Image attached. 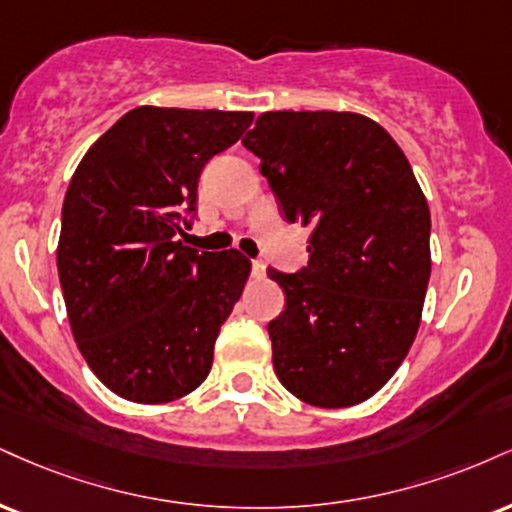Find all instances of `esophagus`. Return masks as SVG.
I'll return each mask as SVG.
<instances>
[{"label": "esophagus", "mask_w": 512, "mask_h": 512, "mask_svg": "<svg viewBox=\"0 0 512 512\" xmlns=\"http://www.w3.org/2000/svg\"><path fill=\"white\" fill-rule=\"evenodd\" d=\"M264 274H267V264L262 260L252 262V276H255V279H264Z\"/></svg>", "instance_id": "34e87169"}]
</instances>
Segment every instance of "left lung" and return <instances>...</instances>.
Here are the masks:
<instances>
[{
	"instance_id": "left-lung-1",
	"label": "left lung",
	"mask_w": 512,
	"mask_h": 512,
	"mask_svg": "<svg viewBox=\"0 0 512 512\" xmlns=\"http://www.w3.org/2000/svg\"><path fill=\"white\" fill-rule=\"evenodd\" d=\"M243 145L283 214L310 226L298 274L269 269L286 310L269 322L276 377L317 408H350L389 381L420 329L432 274L427 197L377 121L267 112Z\"/></svg>"
}]
</instances>
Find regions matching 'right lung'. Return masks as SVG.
<instances>
[{"mask_svg":"<svg viewBox=\"0 0 512 512\" xmlns=\"http://www.w3.org/2000/svg\"><path fill=\"white\" fill-rule=\"evenodd\" d=\"M252 119L147 104L80 159L61 209L57 269L78 350L116 396L171 403L212 369L250 260L238 250L197 255L176 236L195 212L205 164Z\"/></svg>","mask_w":512,"mask_h":512,"instance_id":"obj_1","label":"right lung"}]
</instances>
